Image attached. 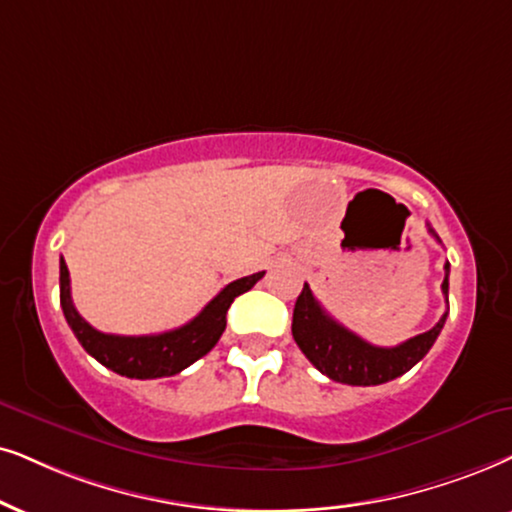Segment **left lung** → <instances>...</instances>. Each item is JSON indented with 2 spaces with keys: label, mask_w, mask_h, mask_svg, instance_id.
Segmentation results:
<instances>
[{
  "label": "left lung",
  "mask_w": 512,
  "mask_h": 512,
  "mask_svg": "<svg viewBox=\"0 0 512 512\" xmlns=\"http://www.w3.org/2000/svg\"><path fill=\"white\" fill-rule=\"evenodd\" d=\"M428 231L439 241L432 226H428ZM444 271L442 293L449 302V262L444 264ZM444 321L446 314L428 333H420L397 347H375L364 338H359L357 333L347 331L331 314H326V309L321 307L312 290L304 283L293 309V338L304 357L335 383L368 387L390 383V380L411 371L435 345L437 335L444 328Z\"/></svg>",
  "instance_id": "left-lung-1"
}]
</instances>
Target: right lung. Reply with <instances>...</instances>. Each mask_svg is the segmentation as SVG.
Here are the masks:
<instances>
[{
	"instance_id": "1",
	"label": "right lung",
	"mask_w": 512,
	"mask_h": 512,
	"mask_svg": "<svg viewBox=\"0 0 512 512\" xmlns=\"http://www.w3.org/2000/svg\"><path fill=\"white\" fill-rule=\"evenodd\" d=\"M262 276L264 271H257V274L229 283L205 304L196 319L174 331L158 335H111L96 331L77 314L73 297H70V274L66 260L61 257V307L75 338L99 364L127 378H165V375L184 371L217 345L226 328V312L234 297L250 290Z\"/></svg>"
}]
</instances>
